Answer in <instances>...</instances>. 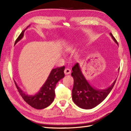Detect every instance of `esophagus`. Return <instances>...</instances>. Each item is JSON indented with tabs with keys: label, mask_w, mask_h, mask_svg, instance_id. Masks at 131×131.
I'll use <instances>...</instances> for the list:
<instances>
[{
	"label": "esophagus",
	"mask_w": 131,
	"mask_h": 131,
	"mask_svg": "<svg viewBox=\"0 0 131 131\" xmlns=\"http://www.w3.org/2000/svg\"><path fill=\"white\" fill-rule=\"evenodd\" d=\"M64 73H65V75L70 74L71 73V70H70L69 69L66 68V69H65V70H64Z\"/></svg>",
	"instance_id": "1"
}]
</instances>
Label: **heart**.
<instances>
[{"label": "heart", "mask_w": 131, "mask_h": 131, "mask_svg": "<svg viewBox=\"0 0 131 131\" xmlns=\"http://www.w3.org/2000/svg\"><path fill=\"white\" fill-rule=\"evenodd\" d=\"M74 51V47H72V46L68 47L67 48H65V51L67 52L71 53V52H73Z\"/></svg>", "instance_id": "obj_1"}]
</instances>
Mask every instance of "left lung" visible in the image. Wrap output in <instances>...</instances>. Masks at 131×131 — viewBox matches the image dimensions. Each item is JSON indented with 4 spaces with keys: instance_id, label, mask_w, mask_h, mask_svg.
I'll list each match as a JSON object with an SVG mask.
<instances>
[{
    "instance_id": "8db88e82",
    "label": "left lung",
    "mask_w": 131,
    "mask_h": 131,
    "mask_svg": "<svg viewBox=\"0 0 131 131\" xmlns=\"http://www.w3.org/2000/svg\"><path fill=\"white\" fill-rule=\"evenodd\" d=\"M113 40L118 44L117 41L110 33ZM71 76L74 78V86L72 90V99L78 106L84 109H91L100 104L112 90L116 80L110 87L104 90L93 87L83 74L79 64L77 63L72 68Z\"/></svg>"
}]
</instances>
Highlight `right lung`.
<instances>
[{"label":"right lung","instance_id":"obj_1","mask_svg":"<svg viewBox=\"0 0 131 131\" xmlns=\"http://www.w3.org/2000/svg\"><path fill=\"white\" fill-rule=\"evenodd\" d=\"M29 26H27V28ZM25 30H23L18 36L15 41V45L23 38ZM64 70L65 66L52 69L45 83L41 87L39 91L34 95H28L26 94L21 90L15 81V85L18 92L27 104L37 109H43L48 107L53 101L55 97L56 86L58 82L65 77Z\"/></svg>","mask_w":131,"mask_h":131}]
</instances>
